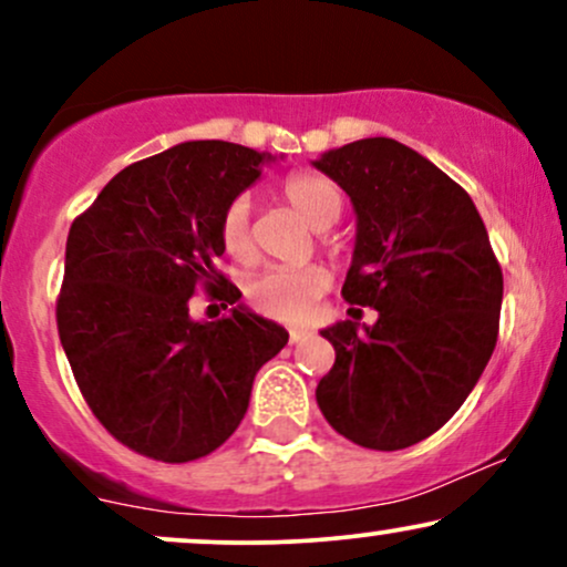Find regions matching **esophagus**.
Masks as SVG:
<instances>
[{"mask_svg": "<svg viewBox=\"0 0 567 567\" xmlns=\"http://www.w3.org/2000/svg\"><path fill=\"white\" fill-rule=\"evenodd\" d=\"M309 336V330H303V328H290V343H298L301 341V338H306Z\"/></svg>", "mask_w": 567, "mask_h": 567, "instance_id": "esophagus-1", "label": "esophagus"}]
</instances>
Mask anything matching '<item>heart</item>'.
I'll use <instances>...</instances> for the list:
<instances>
[{"instance_id": "b5f03b06", "label": "heart", "mask_w": 567, "mask_h": 567, "mask_svg": "<svg viewBox=\"0 0 567 567\" xmlns=\"http://www.w3.org/2000/svg\"><path fill=\"white\" fill-rule=\"evenodd\" d=\"M282 197L311 229H330L343 213V194L333 181L320 173H292L279 186ZM220 245L234 261L250 264L256 256L250 231V202L237 197L220 218ZM330 277L322 266H301V269H271L247 285V301L258 315L277 322L309 320Z\"/></svg>"}]
</instances>
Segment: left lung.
I'll return each instance as SVG.
<instances>
[{"label":"left lung","mask_w":567,"mask_h":567,"mask_svg":"<svg viewBox=\"0 0 567 567\" xmlns=\"http://www.w3.org/2000/svg\"><path fill=\"white\" fill-rule=\"evenodd\" d=\"M317 171L349 194L357 243L341 296L349 315L324 328L336 362L317 405L338 434L370 451L426 440L464 405L496 349L504 275L470 194L405 143L362 138L324 152Z\"/></svg>","instance_id":"8db88e82"}]
</instances>
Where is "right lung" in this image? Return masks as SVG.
Returning <instances> with one entry per match:
<instances>
[{
	"mask_svg": "<svg viewBox=\"0 0 567 567\" xmlns=\"http://www.w3.org/2000/svg\"><path fill=\"white\" fill-rule=\"evenodd\" d=\"M269 154L186 141L116 173L74 218L55 320L76 386L106 432L165 464L213 453L245 419L252 379L288 330L243 303L197 323L199 287L237 303L216 269L220 218Z\"/></svg>",
	"mask_w": 567,
	"mask_h": 567,
	"instance_id": "1",
	"label": "right lung"
}]
</instances>
